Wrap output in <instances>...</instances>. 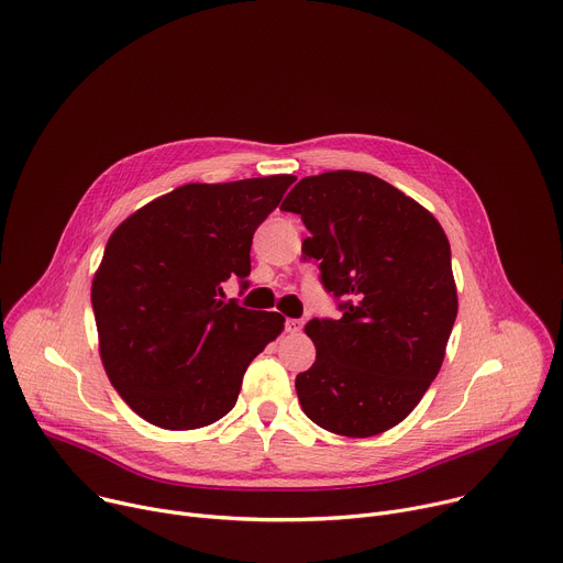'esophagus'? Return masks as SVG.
<instances>
[{
    "label": "esophagus",
    "mask_w": 563,
    "mask_h": 563,
    "mask_svg": "<svg viewBox=\"0 0 563 563\" xmlns=\"http://www.w3.org/2000/svg\"><path fill=\"white\" fill-rule=\"evenodd\" d=\"M302 318H287V323H285V330L289 332V334H298L300 330H302Z\"/></svg>",
    "instance_id": "1"
}]
</instances>
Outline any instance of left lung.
Segmentation results:
<instances>
[{"instance_id": "1", "label": "left lung", "mask_w": 563, "mask_h": 563, "mask_svg": "<svg viewBox=\"0 0 563 563\" xmlns=\"http://www.w3.org/2000/svg\"><path fill=\"white\" fill-rule=\"evenodd\" d=\"M280 209L309 229L305 261L343 311L305 328L316 361L296 376L300 408L341 437L380 434L441 369L459 307L448 238L428 209L361 172L302 178Z\"/></svg>"}]
</instances>
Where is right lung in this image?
Here are the masks:
<instances>
[{
  "instance_id": "right-lung-1",
  "label": "right lung",
  "mask_w": 563,
  "mask_h": 563,
  "mask_svg": "<svg viewBox=\"0 0 563 563\" xmlns=\"http://www.w3.org/2000/svg\"><path fill=\"white\" fill-rule=\"evenodd\" d=\"M294 180L185 185L109 238L91 287L100 356L144 421L196 430L222 419L250 363L285 330L278 311L224 300L222 285L250 287L254 231Z\"/></svg>"
}]
</instances>
